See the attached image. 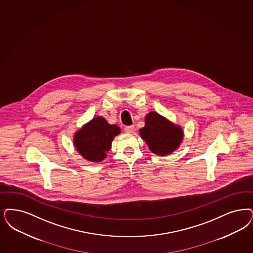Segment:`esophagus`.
<instances>
[{
    "mask_svg": "<svg viewBox=\"0 0 253 253\" xmlns=\"http://www.w3.org/2000/svg\"><path fill=\"white\" fill-rule=\"evenodd\" d=\"M134 130V126L133 125H130V126H125L124 127V131L128 133H131Z\"/></svg>",
    "mask_w": 253,
    "mask_h": 253,
    "instance_id": "34e87169",
    "label": "esophagus"
}]
</instances>
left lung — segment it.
<instances>
[{
	"instance_id": "8db88e82",
	"label": "left lung",
	"mask_w": 253,
	"mask_h": 253,
	"mask_svg": "<svg viewBox=\"0 0 253 253\" xmlns=\"http://www.w3.org/2000/svg\"><path fill=\"white\" fill-rule=\"evenodd\" d=\"M145 122V127L139 131L140 135L153 153L168 155L179 147L183 136L181 127L172 124L155 112H151Z\"/></svg>"
}]
</instances>
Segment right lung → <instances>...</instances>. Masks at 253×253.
Segmentation results:
<instances>
[{"instance_id": "1", "label": "right lung", "mask_w": 253, "mask_h": 253, "mask_svg": "<svg viewBox=\"0 0 253 253\" xmlns=\"http://www.w3.org/2000/svg\"><path fill=\"white\" fill-rule=\"evenodd\" d=\"M121 132L117 125H110L103 118H94L74 136V146L82 156L91 162H100L106 157L112 141Z\"/></svg>"}]
</instances>
